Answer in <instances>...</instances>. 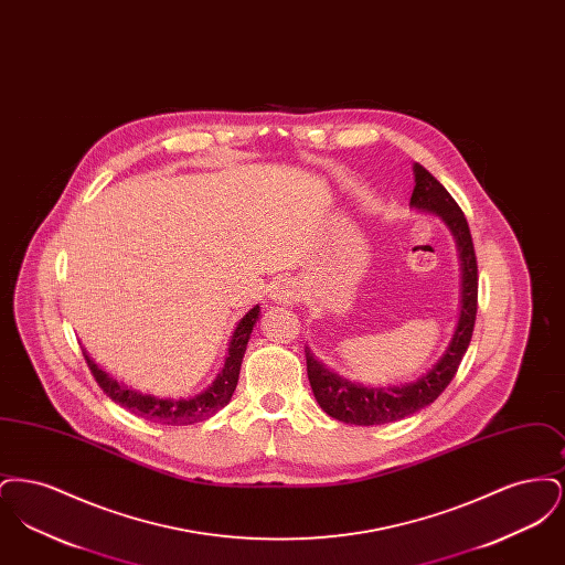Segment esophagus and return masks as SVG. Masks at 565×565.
Returning a JSON list of instances; mask_svg holds the SVG:
<instances>
[{"instance_id": "obj_1", "label": "esophagus", "mask_w": 565, "mask_h": 565, "mask_svg": "<svg viewBox=\"0 0 565 565\" xmlns=\"http://www.w3.org/2000/svg\"><path fill=\"white\" fill-rule=\"evenodd\" d=\"M270 298L275 300V302H284V305H288V302H292L296 298V284L292 279H279V281H275L273 286H270Z\"/></svg>"}]
</instances>
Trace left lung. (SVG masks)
<instances>
[{"label":"left lung","instance_id":"obj_1","mask_svg":"<svg viewBox=\"0 0 565 565\" xmlns=\"http://www.w3.org/2000/svg\"><path fill=\"white\" fill-rule=\"evenodd\" d=\"M415 189L411 194V205L440 215L443 222L456 237L459 260H461V309L457 320L454 339L443 358L431 366L426 375L413 383L390 385V387H366L362 383H351L348 379L332 373L326 364L313 358L309 348H305L307 375L313 390V396L330 417L353 424V426H383L404 419L428 404L434 403L445 387L456 376L459 362L470 345L477 305H479V267L475 243L470 237L468 222L459 210L456 199L419 162L413 164Z\"/></svg>","mask_w":565,"mask_h":565}]
</instances>
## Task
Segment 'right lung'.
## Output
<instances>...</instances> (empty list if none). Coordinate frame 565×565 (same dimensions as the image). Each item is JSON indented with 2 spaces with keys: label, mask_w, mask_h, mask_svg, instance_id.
Instances as JSON below:
<instances>
[{
  "label": "right lung",
  "mask_w": 565,
  "mask_h": 565,
  "mask_svg": "<svg viewBox=\"0 0 565 565\" xmlns=\"http://www.w3.org/2000/svg\"><path fill=\"white\" fill-rule=\"evenodd\" d=\"M260 316V307H252L245 316H243L226 350V358H224V366L214 379V383L203 390L201 394L192 396V398H154L150 394H139L131 387L118 383L116 379H111L108 373H104L90 358L86 351L84 360L90 369V373L95 376V381L99 383V387L108 394L109 398L125 408H129L137 417L150 419L154 424H162V426H190L203 419H210L215 415L220 408H224L226 404L231 403V396L237 387L239 381V371H242L243 353L247 348L249 334L254 330V326L258 322Z\"/></svg>",
  "instance_id": "obj_1"
}]
</instances>
